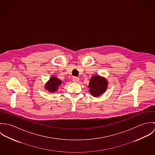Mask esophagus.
<instances>
[{
    "label": "esophagus",
    "mask_w": 155,
    "mask_h": 155,
    "mask_svg": "<svg viewBox=\"0 0 155 155\" xmlns=\"http://www.w3.org/2000/svg\"><path fill=\"white\" fill-rule=\"evenodd\" d=\"M73 82H78L79 81V78H78L76 76H74L73 78Z\"/></svg>",
    "instance_id": "1"
}]
</instances>
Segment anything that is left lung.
<instances>
[{"mask_svg":"<svg viewBox=\"0 0 155 155\" xmlns=\"http://www.w3.org/2000/svg\"><path fill=\"white\" fill-rule=\"evenodd\" d=\"M107 87V81L99 76H94L91 78L88 88L91 95L98 97L105 92Z\"/></svg>","mask_w":155,"mask_h":155,"instance_id":"left-lung-1","label":"left lung"}]
</instances>
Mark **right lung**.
<instances>
[{
    "label": "right lung",
    "instance_id": "add662e5",
    "mask_svg": "<svg viewBox=\"0 0 155 155\" xmlns=\"http://www.w3.org/2000/svg\"><path fill=\"white\" fill-rule=\"evenodd\" d=\"M61 84V81L55 77H51L45 85V88L49 92H55L58 89V87Z\"/></svg>",
    "mask_w": 155,
    "mask_h": 155
}]
</instances>
